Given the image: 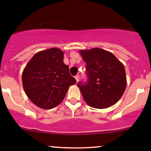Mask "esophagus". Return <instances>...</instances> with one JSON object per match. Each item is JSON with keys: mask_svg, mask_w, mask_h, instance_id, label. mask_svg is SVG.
Returning a JSON list of instances; mask_svg holds the SVG:
<instances>
[{"mask_svg": "<svg viewBox=\"0 0 151 151\" xmlns=\"http://www.w3.org/2000/svg\"><path fill=\"white\" fill-rule=\"evenodd\" d=\"M75 78H76V81H77V82H78V81H79V79H80V76H79L78 75V76H75Z\"/></svg>", "mask_w": 151, "mask_h": 151, "instance_id": "obj_1", "label": "esophagus"}]
</instances>
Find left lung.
<instances>
[{
  "instance_id": "obj_1",
  "label": "left lung",
  "mask_w": 151,
  "mask_h": 151,
  "mask_svg": "<svg viewBox=\"0 0 151 151\" xmlns=\"http://www.w3.org/2000/svg\"><path fill=\"white\" fill-rule=\"evenodd\" d=\"M86 63L88 82L78 86L91 107L104 109L113 106L124 93L127 81L123 64L111 52L94 48L81 50Z\"/></svg>"
}]
</instances>
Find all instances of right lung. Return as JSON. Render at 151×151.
<instances>
[{"label": "right lung", "mask_w": 151, "mask_h": 151, "mask_svg": "<svg viewBox=\"0 0 151 151\" xmlns=\"http://www.w3.org/2000/svg\"><path fill=\"white\" fill-rule=\"evenodd\" d=\"M63 55L58 48L38 52L23 71L22 82L25 94L39 108L56 107L64 99L68 88L76 84L68 65L63 63Z\"/></svg>", "instance_id": "obj_1"}]
</instances>
